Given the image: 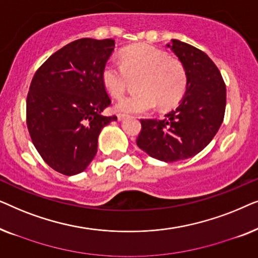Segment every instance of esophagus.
Listing matches in <instances>:
<instances>
[{
	"label": "esophagus",
	"instance_id": "esophagus-1",
	"mask_svg": "<svg viewBox=\"0 0 258 258\" xmlns=\"http://www.w3.org/2000/svg\"><path fill=\"white\" fill-rule=\"evenodd\" d=\"M125 117H126L125 114H117V119H118V121H123V119H124Z\"/></svg>",
	"mask_w": 258,
	"mask_h": 258
}]
</instances>
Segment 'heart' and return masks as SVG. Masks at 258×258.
Segmentation results:
<instances>
[{"mask_svg": "<svg viewBox=\"0 0 258 258\" xmlns=\"http://www.w3.org/2000/svg\"><path fill=\"white\" fill-rule=\"evenodd\" d=\"M130 79H140V93L126 96L115 104V110L144 114L161 108L174 107L181 101L186 87L184 67L177 59L168 58L164 51L149 45H136L122 52V64L109 61L102 70V82L112 97H121Z\"/></svg>", "mask_w": 258, "mask_h": 258, "instance_id": "1", "label": "heart"}]
</instances>
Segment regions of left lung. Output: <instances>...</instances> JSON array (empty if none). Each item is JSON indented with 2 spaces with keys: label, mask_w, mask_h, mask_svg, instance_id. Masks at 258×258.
Returning <instances> with one entry per match:
<instances>
[{
  "label": "left lung",
  "mask_w": 258,
  "mask_h": 258,
  "mask_svg": "<svg viewBox=\"0 0 258 258\" xmlns=\"http://www.w3.org/2000/svg\"><path fill=\"white\" fill-rule=\"evenodd\" d=\"M167 47L185 69L184 96L164 119H141L136 143L156 160L175 162L195 156L211 142L223 122L227 90L206 52L178 40Z\"/></svg>",
  "instance_id": "obj_1"
}]
</instances>
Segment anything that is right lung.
<instances>
[{
  "label": "right lung",
  "mask_w": 258,
  "mask_h": 258,
  "mask_svg": "<svg viewBox=\"0 0 258 258\" xmlns=\"http://www.w3.org/2000/svg\"><path fill=\"white\" fill-rule=\"evenodd\" d=\"M115 41L80 38L54 52L31 81L27 125L45 163L63 175L84 171L97 153L103 126L116 116H102L110 104L102 70Z\"/></svg>",
  "instance_id": "obj_1"
}]
</instances>
